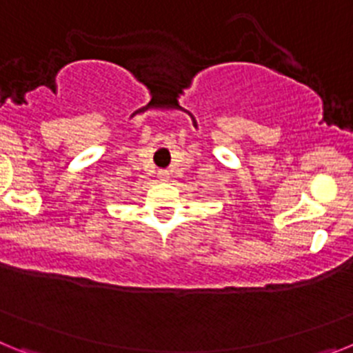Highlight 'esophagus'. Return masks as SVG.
Masks as SVG:
<instances>
[{"instance_id": "34e87169", "label": "esophagus", "mask_w": 353, "mask_h": 353, "mask_svg": "<svg viewBox=\"0 0 353 353\" xmlns=\"http://www.w3.org/2000/svg\"><path fill=\"white\" fill-rule=\"evenodd\" d=\"M157 176L162 180V182H166V180H170V173H168L166 170H161V171H159Z\"/></svg>"}]
</instances>
